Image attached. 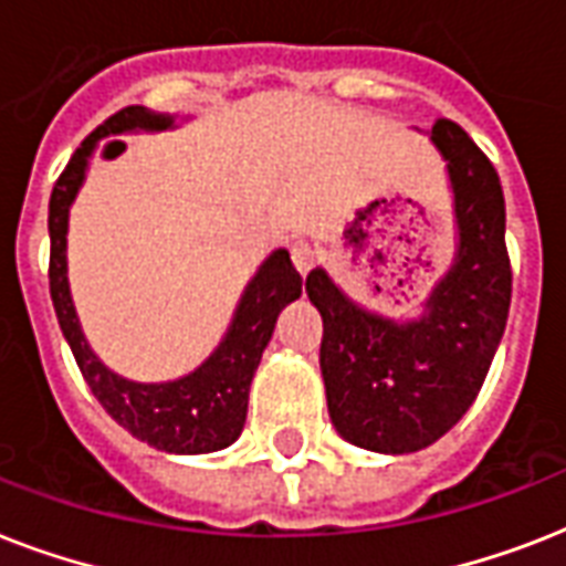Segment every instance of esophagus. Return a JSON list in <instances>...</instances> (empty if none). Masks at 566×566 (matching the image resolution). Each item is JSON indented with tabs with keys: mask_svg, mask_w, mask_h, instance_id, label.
Returning <instances> with one entry per match:
<instances>
[{
	"mask_svg": "<svg viewBox=\"0 0 566 566\" xmlns=\"http://www.w3.org/2000/svg\"><path fill=\"white\" fill-rule=\"evenodd\" d=\"M291 258H293V266H296V273L305 279V275L314 270V264H317V258H314V249L305 243V240H300V243H293L291 247Z\"/></svg>",
	"mask_w": 566,
	"mask_h": 566,
	"instance_id": "obj_1",
	"label": "esophagus"
}]
</instances>
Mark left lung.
Returning a JSON list of instances; mask_svg holds the SVG:
<instances>
[{
  "instance_id": "left-lung-1",
  "label": "left lung",
  "mask_w": 566,
  "mask_h": 566,
  "mask_svg": "<svg viewBox=\"0 0 566 566\" xmlns=\"http://www.w3.org/2000/svg\"><path fill=\"white\" fill-rule=\"evenodd\" d=\"M447 164L455 255L417 317L355 302L326 266L305 279L323 317L319 370L337 434L381 455L431 447L482 390L505 332L511 264L500 176L464 128L438 119L429 135Z\"/></svg>"
}]
</instances>
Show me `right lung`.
Listing matches in <instances>:
<instances>
[{"label": "right lung", "mask_w": 566, "mask_h": 566, "mask_svg": "<svg viewBox=\"0 0 566 566\" xmlns=\"http://www.w3.org/2000/svg\"><path fill=\"white\" fill-rule=\"evenodd\" d=\"M179 117L158 114L144 105H132L105 119L96 132L75 149V155L55 181L49 199V293L55 305L57 323L75 364L102 408L126 431L149 447L172 455H205L231 447L243 431L249 405V385L255 376L261 355L273 337L275 319L302 296V279L293 270L291 252L273 249L266 261L249 279L240 293L238 308L231 314L226 335L208 358L188 376L172 381H135L114 373L93 353L78 323L70 279H66V231L70 208L91 170L93 146L102 137L132 135V132H170Z\"/></svg>", "instance_id": "obj_1"}]
</instances>
